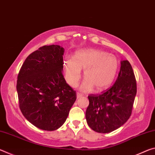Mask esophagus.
I'll use <instances>...</instances> for the list:
<instances>
[{"mask_svg": "<svg viewBox=\"0 0 155 155\" xmlns=\"http://www.w3.org/2000/svg\"><path fill=\"white\" fill-rule=\"evenodd\" d=\"M82 96H83V95L81 94L78 93V92L77 93V98H81V97H82Z\"/></svg>", "mask_w": 155, "mask_h": 155, "instance_id": "obj_1", "label": "esophagus"}]
</instances>
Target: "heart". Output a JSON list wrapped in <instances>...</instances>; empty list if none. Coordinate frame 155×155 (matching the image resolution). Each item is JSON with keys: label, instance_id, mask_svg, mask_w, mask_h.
I'll use <instances>...</instances> for the list:
<instances>
[{"label": "heart", "instance_id": "1", "mask_svg": "<svg viewBox=\"0 0 155 155\" xmlns=\"http://www.w3.org/2000/svg\"><path fill=\"white\" fill-rule=\"evenodd\" d=\"M65 78L67 83L75 87L84 70L83 80L80 86L83 91H99L113 83L118 70V61L113 54L101 50L89 48L76 52L74 57H67L64 62Z\"/></svg>", "mask_w": 155, "mask_h": 155}]
</instances>
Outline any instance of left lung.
Returning a JSON list of instances; mask_svg holds the SVG:
<instances>
[{
    "label": "left lung",
    "mask_w": 155,
    "mask_h": 155,
    "mask_svg": "<svg viewBox=\"0 0 155 155\" xmlns=\"http://www.w3.org/2000/svg\"><path fill=\"white\" fill-rule=\"evenodd\" d=\"M120 69L115 83L101 95L88 96L90 104L85 117L91 129L108 133L117 129L129 118L137 93L132 66L127 60L120 61Z\"/></svg>",
    "instance_id": "1"
}]
</instances>
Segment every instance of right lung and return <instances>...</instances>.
Instances as JSON below:
<instances>
[{"label":"right lung","instance_id":"add662e5","mask_svg":"<svg viewBox=\"0 0 155 155\" xmlns=\"http://www.w3.org/2000/svg\"><path fill=\"white\" fill-rule=\"evenodd\" d=\"M65 50L44 46L27 57L18 76L20 109L28 122L44 130L64 124L77 94L63 76Z\"/></svg>","mask_w":155,"mask_h":155}]
</instances>
